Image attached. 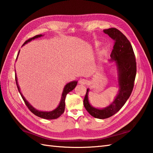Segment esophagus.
Instances as JSON below:
<instances>
[{
  "label": "esophagus",
  "instance_id": "34e87169",
  "mask_svg": "<svg viewBox=\"0 0 153 153\" xmlns=\"http://www.w3.org/2000/svg\"><path fill=\"white\" fill-rule=\"evenodd\" d=\"M79 82V84H80V85H86L87 80L86 79H80Z\"/></svg>",
  "mask_w": 153,
  "mask_h": 153
}]
</instances>
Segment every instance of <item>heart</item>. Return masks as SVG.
Segmentation results:
<instances>
[{
  "label": "heart",
  "mask_w": 153,
  "mask_h": 153,
  "mask_svg": "<svg viewBox=\"0 0 153 153\" xmlns=\"http://www.w3.org/2000/svg\"><path fill=\"white\" fill-rule=\"evenodd\" d=\"M97 46H98V45H97Z\"/></svg>",
  "instance_id": "heart-1"
}]
</instances>
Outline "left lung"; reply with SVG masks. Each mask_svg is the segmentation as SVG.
Instances as JSON below:
<instances>
[{
	"label": "left lung",
	"mask_w": 153,
	"mask_h": 153,
	"mask_svg": "<svg viewBox=\"0 0 153 153\" xmlns=\"http://www.w3.org/2000/svg\"><path fill=\"white\" fill-rule=\"evenodd\" d=\"M104 32L115 41L110 61H114L116 65L119 91L113 102L104 108H96L90 105L88 100L89 88L86 90L83 101L87 111L94 117L102 120L116 114L126 104L132 92L137 73L135 56L131 44L127 37L115 27L104 30Z\"/></svg>",
	"instance_id": "8db88e82"
}]
</instances>
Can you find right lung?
Masks as SVG:
<instances>
[{"mask_svg":"<svg viewBox=\"0 0 153 153\" xmlns=\"http://www.w3.org/2000/svg\"><path fill=\"white\" fill-rule=\"evenodd\" d=\"M43 35H42V34H40V35H37L36 36H34L32 38H30L29 39L26 40V42H24V43L23 44V45H24L25 44H26L28 42H31L32 40L34 39H36V38H38V37H40L43 36ZM19 52H18V55H17V58H18V56L19 55ZM17 58H16V60H17ZM15 80H16V86H17V88L18 91H19L20 94L22 96V98L24 100V101L25 102V104L27 105V107L28 108L29 110L32 112V113L36 115V116H38L39 117H42L43 119H45V120H54V119H57L59 117H60L62 114L64 113L65 111V98H66V96L68 94V92L72 91V90L75 88L76 85H77V82L78 81L76 80H74V81H71V82L67 83L66 85L65 86L64 88H63V93H62V96H61V101L60 103H59V104L58 106L56 108L55 110L50 111H39V110H36V108H34L32 105H31L30 103L27 102L26 98H24V96L22 94V92H20V87L19 85H18V80H17V76H16V74H15Z\"/></svg>","mask_w":153,"mask_h":153,"instance_id":"add662e5","label":"right lung"}]
</instances>
